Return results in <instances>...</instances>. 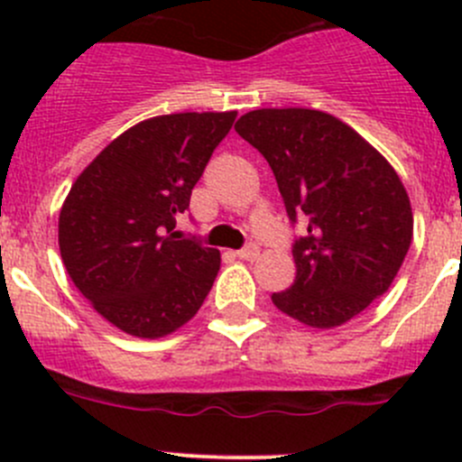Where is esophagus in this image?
Returning <instances> with one entry per match:
<instances>
[{"mask_svg": "<svg viewBox=\"0 0 462 462\" xmlns=\"http://www.w3.org/2000/svg\"><path fill=\"white\" fill-rule=\"evenodd\" d=\"M236 257L245 259V261H254L259 257V245L257 244H248L245 248L236 250Z\"/></svg>", "mask_w": 462, "mask_h": 462, "instance_id": "34e87169", "label": "esophagus"}]
</instances>
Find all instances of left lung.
<instances>
[{"instance_id":"8db88e82","label":"left lung","mask_w":462,"mask_h":462,"mask_svg":"<svg viewBox=\"0 0 462 462\" xmlns=\"http://www.w3.org/2000/svg\"><path fill=\"white\" fill-rule=\"evenodd\" d=\"M236 134L268 161L295 239L297 277L273 304L313 328H335L389 291L413 236L407 189L356 129L318 109H257Z\"/></svg>"}]
</instances>
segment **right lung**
I'll use <instances>...</instances> for the list:
<instances>
[{"label":"right lung","mask_w":462,"mask_h":462,"mask_svg":"<svg viewBox=\"0 0 462 462\" xmlns=\"http://www.w3.org/2000/svg\"><path fill=\"white\" fill-rule=\"evenodd\" d=\"M236 111L134 125L78 176L60 212V254L78 291L120 330L156 339L199 313L221 254L174 232Z\"/></svg>","instance_id":"obj_1"}]
</instances>
